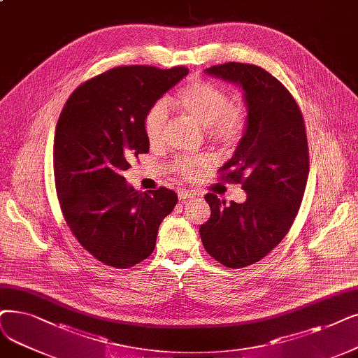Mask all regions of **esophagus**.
<instances>
[{"mask_svg": "<svg viewBox=\"0 0 358 358\" xmlns=\"http://www.w3.org/2000/svg\"><path fill=\"white\" fill-rule=\"evenodd\" d=\"M179 199L180 201H185V199H189V198H194L196 194L194 191H187V189H182L179 191Z\"/></svg>", "mask_w": 358, "mask_h": 358, "instance_id": "34e87169", "label": "esophagus"}]
</instances>
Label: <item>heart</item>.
<instances>
[{
  "label": "heart",
  "mask_w": 358,
  "mask_h": 358,
  "mask_svg": "<svg viewBox=\"0 0 358 358\" xmlns=\"http://www.w3.org/2000/svg\"><path fill=\"white\" fill-rule=\"evenodd\" d=\"M179 108L195 120L211 141L231 147L242 138L247 126V114L241 106L232 104L227 92L207 80H194L178 94ZM170 108L167 101L160 99L145 114L144 129L150 144H159L169 126ZM207 160L203 157L187 155L176 160L173 169L185 179H195Z\"/></svg>",
  "instance_id": "obj_1"
}]
</instances>
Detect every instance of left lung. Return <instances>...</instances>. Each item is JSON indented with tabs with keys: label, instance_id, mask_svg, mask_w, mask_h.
I'll return each instance as SVG.
<instances>
[{
	"label": "left lung",
	"instance_id": "left-lung-1",
	"mask_svg": "<svg viewBox=\"0 0 358 358\" xmlns=\"http://www.w3.org/2000/svg\"><path fill=\"white\" fill-rule=\"evenodd\" d=\"M206 73L239 85L247 106L245 132L222 178L241 183L242 204L207 194L210 219L199 227L206 251L229 268L260 262L291 229L308 178L303 114L289 91L264 69L226 63Z\"/></svg>",
	"mask_w": 358,
	"mask_h": 358
}]
</instances>
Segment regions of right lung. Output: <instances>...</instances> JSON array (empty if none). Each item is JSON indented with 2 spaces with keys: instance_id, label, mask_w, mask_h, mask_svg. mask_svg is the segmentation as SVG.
<instances>
[{
  "instance_id": "1",
  "label": "right lung",
  "mask_w": 358,
  "mask_h": 358,
  "mask_svg": "<svg viewBox=\"0 0 358 358\" xmlns=\"http://www.w3.org/2000/svg\"><path fill=\"white\" fill-rule=\"evenodd\" d=\"M188 75L187 67L122 66L78 87L54 135V179L66 223L107 266L127 268L151 255L175 191L139 192L122 171L150 150L145 114Z\"/></svg>"
}]
</instances>
